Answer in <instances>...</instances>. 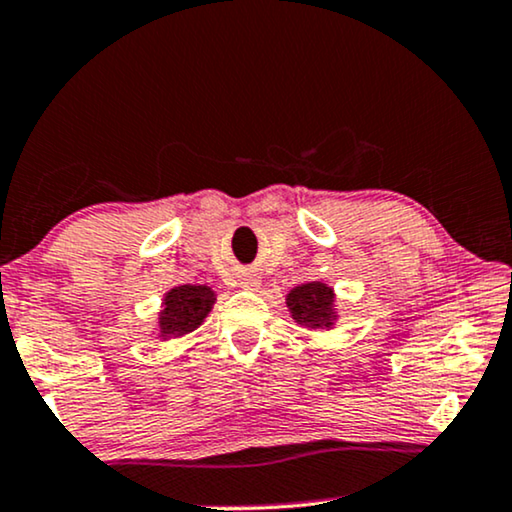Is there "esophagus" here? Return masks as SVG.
Here are the masks:
<instances>
[{"instance_id":"1","label":"esophagus","mask_w":512,"mask_h":512,"mask_svg":"<svg viewBox=\"0 0 512 512\" xmlns=\"http://www.w3.org/2000/svg\"><path fill=\"white\" fill-rule=\"evenodd\" d=\"M255 286H257V283H255V281H250V283H245L243 288H250V290H255Z\"/></svg>"}]
</instances>
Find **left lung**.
<instances>
[{
    "label": "left lung",
    "instance_id": "obj_1",
    "mask_svg": "<svg viewBox=\"0 0 512 512\" xmlns=\"http://www.w3.org/2000/svg\"><path fill=\"white\" fill-rule=\"evenodd\" d=\"M286 307L297 326L309 328V331H331L338 321L335 290L323 281L295 286L286 295Z\"/></svg>",
    "mask_w": 512,
    "mask_h": 512
}]
</instances>
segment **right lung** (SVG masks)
Returning <instances> with one entry per match:
<instances>
[{"label": "right lung", "mask_w": 512, "mask_h": 512, "mask_svg": "<svg viewBox=\"0 0 512 512\" xmlns=\"http://www.w3.org/2000/svg\"><path fill=\"white\" fill-rule=\"evenodd\" d=\"M217 295L210 286H174L163 297V309L158 312V338L170 340L193 333L205 316L212 312Z\"/></svg>", "instance_id": "add662e5"}]
</instances>
